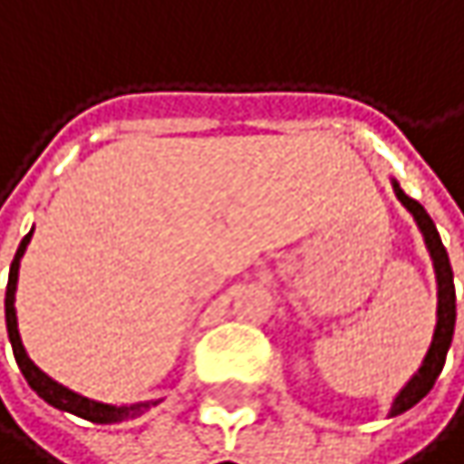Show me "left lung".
Masks as SVG:
<instances>
[{
  "mask_svg": "<svg viewBox=\"0 0 464 464\" xmlns=\"http://www.w3.org/2000/svg\"><path fill=\"white\" fill-rule=\"evenodd\" d=\"M394 187V195L400 198V203L413 214L421 237H424V245L430 250V258H432V266H435V280H438V324H435V334H432V343H430V351L419 367V372L405 383V389L394 397L392 402V411L389 416H400L405 411H411L419 400H424L430 394V389L435 386L443 364H446V353L451 348V337H454V324H457V294H454V272H451V264H449V253L440 242V234L432 222V217L424 211V206L413 198H408L402 192V187L397 181H392Z\"/></svg>",
  "mask_w": 464,
  "mask_h": 464,
  "instance_id": "left-lung-1",
  "label": "left lung"
}]
</instances>
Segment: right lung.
<instances>
[{"label": "right lung", "mask_w": 464, "mask_h": 464, "mask_svg": "<svg viewBox=\"0 0 464 464\" xmlns=\"http://www.w3.org/2000/svg\"><path fill=\"white\" fill-rule=\"evenodd\" d=\"M34 230V227H32ZM32 230L21 239L18 245V253L10 264V280H7V294H5V321H7V337H10V345H13V353H15V362L26 378V383L37 392V397H43L48 405L59 408V411H67L72 416H81L86 421H94V424H113V421H121L127 419L130 413H138L140 408H149V402H140V405H105V402H94L89 397H81L75 392H70L67 386L56 383L53 378H48L26 353L24 343H21V334H18V318H15V285H18V266H21V258L26 253V245L32 239ZM154 405V402H151Z\"/></svg>", "instance_id": "right-lung-1"}]
</instances>
